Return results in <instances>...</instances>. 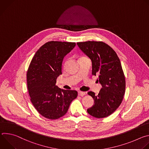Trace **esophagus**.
I'll use <instances>...</instances> for the list:
<instances>
[{
  "label": "esophagus",
  "instance_id": "esophagus-1",
  "mask_svg": "<svg viewBox=\"0 0 149 149\" xmlns=\"http://www.w3.org/2000/svg\"><path fill=\"white\" fill-rule=\"evenodd\" d=\"M78 95L81 96V97H82V96L86 95V93H85V92H82V91H78Z\"/></svg>",
  "mask_w": 149,
  "mask_h": 149
}]
</instances>
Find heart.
I'll return each instance as SVG.
<instances>
[{"mask_svg": "<svg viewBox=\"0 0 149 149\" xmlns=\"http://www.w3.org/2000/svg\"><path fill=\"white\" fill-rule=\"evenodd\" d=\"M81 58H82V57H81Z\"/></svg>", "mask_w": 149, "mask_h": 149, "instance_id": "b5f03b06", "label": "heart"}]
</instances>
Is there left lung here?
<instances>
[{
  "instance_id": "obj_1",
  "label": "left lung",
  "mask_w": 149,
  "mask_h": 149,
  "mask_svg": "<svg viewBox=\"0 0 149 149\" xmlns=\"http://www.w3.org/2000/svg\"><path fill=\"white\" fill-rule=\"evenodd\" d=\"M80 49L92 62V74L98 75L102 88L98 94L89 91L94 101L88 113L98 118L107 117L121 104L125 94V80L121 62L116 52L102 42H77Z\"/></svg>"
}]
</instances>
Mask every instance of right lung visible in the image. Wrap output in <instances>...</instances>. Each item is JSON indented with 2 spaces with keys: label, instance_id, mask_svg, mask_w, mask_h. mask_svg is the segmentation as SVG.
Instances as JSON below:
<instances>
[{
  "label": "right lung",
  "instance_id": "right-lung-1",
  "mask_svg": "<svg viewBox=\"0 0 149 149\" xmlns=\"http://www.w3.org/2000/svg\"><path fill=\"white\" fill-rule=\"evenodd\" d=\"M75 42L50 41L35 53L27 71L28 90L31 101L43 117L58 119L64 116L72 100L75 90H65L55 86L62 74L63 58L75 47Z\"/></svg>",
  "mask_w": 149,
  "mask_h": 149
}]
</instances>
